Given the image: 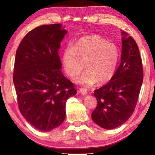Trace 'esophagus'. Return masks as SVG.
I'll use <instances>...</instances> for the list:
<instances>
[{
	"mask_svg": "<svg viewBox=\"0 0 155 155\" xmlns=\"http://www.w3.org/2000/svg\"><path fill=\"white\" fill-rule=\"evenodd\" d=\"M80 92L82 94L86 95L87 94L88 92H87V89H85V88H80Z\"/></svg>",
	"mask_w": 155,
	"mask_h": 155,
	"instance_id": "esophagus-1",
	"label": "esophagus"
}]
</instances>
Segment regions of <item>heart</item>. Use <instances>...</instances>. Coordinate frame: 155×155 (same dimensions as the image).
<instances>
[{
    "mask_svg": "<svg viewBox=\"0 0 155 155\" xmlns=\"http://www.w3.org/2000/svg\"><path fill=\"white\" fill-rule=\"evenodd\" d=\"M119 60L118 46L98 35L82 37L73 46L70 44L62 56L65 73L73 79L80 75L84 67L85 73L78 82L86 86H92L96 82L105 84L111 80Z\"/></svg>",
    "mask_w": 155,
    "mask_h": 155,
    "instance_id": "b5f03b06",
    "label": "heart"
}]
</instances>
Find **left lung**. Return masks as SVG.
<instances>
[{
	"mask_svg": "<svg viewBox=\"0 0 155 155\" xmlns=\"http://www.w3.org/2000/svg\"><path fill=\"white\" fill-rule=\"evenodd\" d=\"M122 35L119 66L112 79L94 92L97 106L92 118L105 129L117 128L130 118L143 84V68L139 48L132 37L124 31Z\"/></svg>",
	"mask_w": 155,
	"mask_h": 155,
	"instance_id": "1",
	"label": "left lung"
}]
</instances>
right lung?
Segmentation results:
<instances>
[{"label":"right lung","mask_w":155,"mask_h":155,"mask_svg":"<svg viewBox=\"0 0 155 155\" xmlns=\"http://www.w3.org/2000/svg\"><path fill=\"white\" fill-rule=\"evenodd\" d=\"M66 33L60 24L37 27L25 35L16 51L13 82L19 109L41 131L62 124L67 99L77 93L61 71L58 49Z\"/></svg>","instance_id":"add662e5"}]
</instances>
